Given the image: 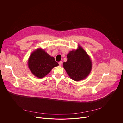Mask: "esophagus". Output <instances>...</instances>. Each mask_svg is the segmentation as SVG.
Returning a JSON list of instances; mask_svg holds the SVG:
<instances>
[{"label":"esophagus","mask_w":123,"mask_h":123,"mask_svg":"<svg viewBox=\"0 0 123 123\" xmlns=\"http://www.w3.org/2000/svg\"><path fill=\"white\" fill-rule=\"evenodd\" d=\"M58 64H59V65L60 66H61V65H62V61H60V62H58Z\"/></svg>","instance_id":"1"}]
</instances>
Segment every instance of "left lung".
I'll return each instance as SVG.
<instances>
[{
    "instance_id": "1",
    "label": "left lung",
    "mask_w": 123,
    "mask_h": 123,
    "mask_svg": "<svg viewBox=\"0 0 123 123\" xmlns=\"http://www.w3.org/2000/svg\"><path fill=\"white\" fill-rule=\"evenodd\" d=\"M67 61L63 63V67L68 74L75 81L86 78L90 74L92 63L90 57L80 46L72 50L67 55Z\"/></svg>"
}]
</instances>
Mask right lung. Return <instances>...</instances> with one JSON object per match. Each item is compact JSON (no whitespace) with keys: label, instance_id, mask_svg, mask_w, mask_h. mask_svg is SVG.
I'll list each match as a JSON object with an SVG mask.
<instances>
[{"label":"right lung","instance_id":"obj_1","mask_svg":"<svg viewBox=\"0 0 123 123\" xmlns=\"http://www.w3.org/2000/svg\"><path fill=\"white\" fill-rule=\"evenodd\" d=\"M58 63L54 57H51L43 49H38L31 54L28 60V66L32 74L42 78L47 75L52 68Z\"/></svg>","mask_w":123,"mask_h":123}]
</instances>
